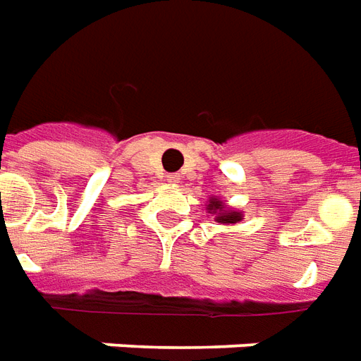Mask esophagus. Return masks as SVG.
<instances>
[{"label": "esophagus", "mask_w": 361, "mask_h": 361, "mask_svg": "<svg viewBox=\"0 0 361 361\" xmlns=\"http://www.w3.org/2000/svg\"><path fill=\"white\" fill-rule=\"evenodd\" d=\"M178 180H180V178H178V175H176V173H171V175H167L169 185H176Z\"/></svg>", "instance_id": "1"}]
</instances>
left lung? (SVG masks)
I'll return each mask as SVG.
<instances>
[{
	"label": "left lung",
	"mask_w": 361,
	"mask_h": 361,
	"mask_svg": "<svg viewBox=\"0 0 361 361\" xmlns=\"http://www.w3.org/2000/svg\"><path fill=\"white\" fill-rule=\"evenodd\" d=\"M206 212L214 216V221L226 224V226L237 224V221H241L243 217H245L241 209L229 208L226 202L221 200V198H217V196H209L208 204H206Z\"/></svg>",
	"instance_id": "1"
}]
</instances>
